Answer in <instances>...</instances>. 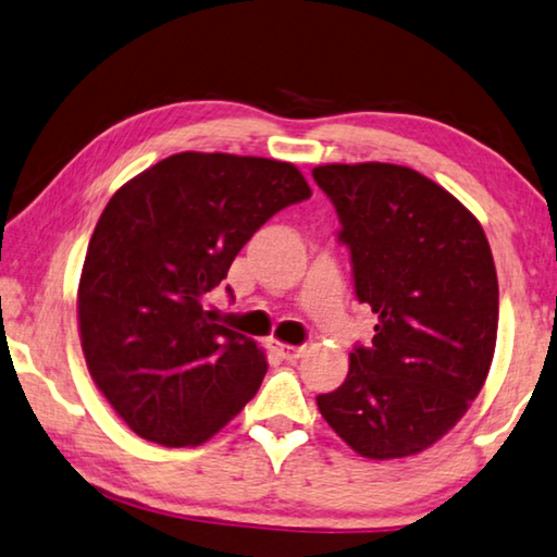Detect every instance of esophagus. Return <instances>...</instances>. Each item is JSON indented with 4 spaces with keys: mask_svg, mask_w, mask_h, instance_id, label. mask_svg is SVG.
<instances>
[{
    "mask_svg": "<svg viewBox=\"0 0 557 557\" xmlns=\"http://www.w3.org/2000/svg\"><path fill=\"white\" fill-rule=\"evenodd\" d=\"M272 349H275L282 359H287V361H295V359H299V357L305 355V349H307V347H293V344L272 342Z\"/></svg>",
    "mask_w": 557,
    "mask_h": 557,
    "instance_id": "1",
    "label": "esophagus"
}]
</instances>
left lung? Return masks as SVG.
Wrapping results in <instances>:
<instances>
[{"instance_id":"left-lung-1","label":"left lung","mask_w":557,"mask_h":557,"mask_svg":"<svg viewBox=\"0 0 557 557\" xmlns=\"http://www.w3.org/2000/svg\"><path fill=\"white\" fill-rule=\"evenodd\" d=\"M314 181L337 208L359 302L376 314L339 389L317 396L324 421L359 456L426 451L488 376L498 277L479 220L426 175L394 163H326Z\"/></svg>"}]
</instances>
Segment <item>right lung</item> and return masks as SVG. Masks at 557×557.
Instances as JSON below:
<instances>
[{
    "instance_id": "right-lung-1",
    "label": "right lung",
    "mask_w": 557,
    "mask_h": 557,
    "mask_svg": "<svg viewBox=\"0 0 557 557\" xmlns=\"http://www.w3.org/2000/svg\"><path fill=\"white\" fill-rule=\"evenodd\" d=\"M312 196L293 163L185 151L113 193L88 243L76 310L88 374L140 438L200 446L258 394L262 349L206 295L243 245Z\"/></svg>"
}]
</instances>
